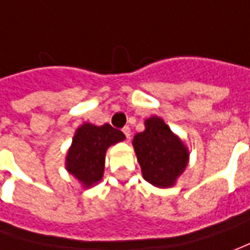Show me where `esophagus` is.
Here are the masks:
<instances>
[{"instance_id": "esophagus-1", "label": "esophagus", "mask_w": 250, "mask_h": 250, "mask_svg": "<svg viewBox=\"0 0 250 250\" xmlns=\"http://www.w3.org/2000/svg\"><path fill=\"white\" fill-rule=\"evenodd\" d=\"M123 132H125V135L127 137V139H130L131 138V128L128 125H125V128H123Z\"/></svg>"}]
</instances>
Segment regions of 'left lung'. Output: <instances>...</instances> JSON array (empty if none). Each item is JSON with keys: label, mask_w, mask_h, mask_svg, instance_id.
<instances>
[{"label": "left lung", "mask_w": 250, "mask_h": 250, "mask_svg": "<svg viewBox=\"0 0 250 250\" xmlns=\"http://www.w3.org/2000/svg\"><path fill=\"white\" fill-rule=\"evenodd\" d=\"M143 179L157 188H170L188 167L189 150L160 116L145 120L132 139Z\"/></svg>", "instance_id": "1"}]
</instances>
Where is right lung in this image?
Returning <instances> with one entry per match:
<instances>
[{
	"instance_id": "obj_1",
	"label": "right lung",
	"mask_w": 250,
	"mask_h": 250,
	"mask_svg": "<svg viewBox=\"0 0 250 250\" xmlns=\"http://www.w3.org/2000/svg\"><path fill=\"white\" fill-rule=\"evenodd\" d=\"M125 135L112 125L83 123L74 132L67 154L66 170L77 179L83 188L99 184L105 167V153L109 146L123 142Z\"/></svg>"
}]
</instances>
